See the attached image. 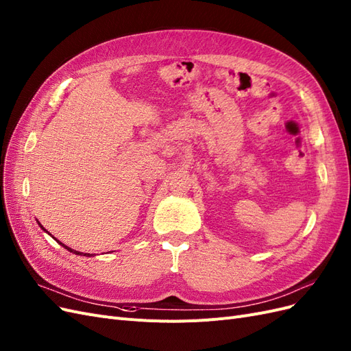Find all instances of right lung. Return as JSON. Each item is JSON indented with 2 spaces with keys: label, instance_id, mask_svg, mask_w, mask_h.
I'll return each instance as SVG.
<instances>
[{
  "label": "right lung",
  "instance_id": "obj_1",
  "mask_svg": "<svg viewBox=\"0 0 351 351\" xmlns=\"http://www.w3.org/2000/svg\"><path fill=\"white\" fill-rule=\"evenodd\" d=\"M39 226H40V228L43 229V226H42L40 223H39ZM43 230H45V229H43ZM49 234H51V233H49ZM52 237H53V236H52ZM53 239H55V237H53ZM55 241H56V239H55ZM56 242H58V243H60L61 246H64V247H65V250H69L70 252H73V254H75V255H83V256H92V255H90V254H83V252H78V251H74V250H73V247H69V246H66V245H64V243H62V242H60V241H56Z\"/></svg>",
  "mask_w": 351,
  "mask_h": 351
}]
</instances>
